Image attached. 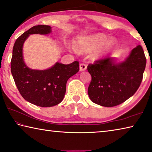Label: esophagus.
Returning <instances> with one entry per match:
<instances>
[{"mask_svg":"<svg viewBox=\"0 0 152 152\" xmlns=\"http://www.w3.org/2000/svg\"><path fill=\"white\" fill-rule=\"evenodd\" d=\"M87 69V64L85 63H81L79 64V69H80V71H85Z\"/></svg>","mask_w":152,"mask_h":152,"instance_id":"34e87169","label":"esophagus"}]
</instances>
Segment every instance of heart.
<instances>
[{
  "instance_id": "b5f03b06",
  "label": "heart",
  "mask_w": 152,
  "mask_h": 152,
  "mask_svg": "<svg viewBox=\"0 0 152 152\" xmlns=\"http://www.w3.org/2000/svg\"><path fill=\"white\" fill-rule=\"evenodd\" d=\"M116 46V42L114 38L108 39L104 34H97L90 37H83L78 39L76 47L82 52H90L96 49L91 54L93 58L99 56L110 51Z\"/></svg>"
}]
</instances>
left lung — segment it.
I'll return each instance as SVG.
<instances>
[{
  "instance_id": "8db88e82",
  "label": "left lung",
  "mask_w": 152,
  "mask_h": 152,
  "mask_svg": "<svg viewBox=\"0 0 152 152\" xmlns=\"http://www.w3.org/2000/svg\"><path fill=\"white\" fill-rule=\"evenodd\" d=\"M146 58L140 45L131 50L126 61L115 64L112 57H104L89 64L91 76L88 95L93 102L105 107L119 105L137 90L143 79Z\"/></svg>"
}]
</instances>
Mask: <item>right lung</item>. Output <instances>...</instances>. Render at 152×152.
<instances>
[{
    "label": "right lung",
    "instance_id": "1",
    "mask_svg": "<svg viewBox=\"0 0 152 152\" xmlns=\"http://www.w3.org/2000/svg\"><path fill=\"white\" fill-rule=\"evenodd\" d=\"M51 27L39 25L32 27L16 39L11 61V73L21 96L29 102L41 107L57 105L63 99L68 79L79 70L78 61L69 64L56 63L46 70H33L23 59V45L29 34H48Z\"/></svg>",
    "mask_w": 152,
    "mask_h": 152
}]
</instances>
